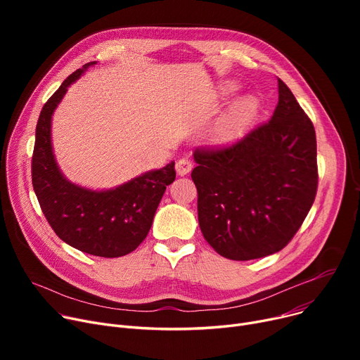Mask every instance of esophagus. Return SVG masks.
Returning <instances> with one entry per match:
<instances>
[{"instance_id": "34e87169", "label": "esophagus", "mask_w": 360, "mask_h": 360, "mask_svg": "<svg viewBox=\"0 0 360 360\" xmlns=\"http://www.w3.org/2000/svg\"><path fill=\"white\" fill-rule=\"evenodd\" d=\"M193 166H194V165H193V162H191L190 159L182 158V159H179V160L176 162V172H178V175L184 176V175L191 172Z\"/></svg>"}]
</instances>
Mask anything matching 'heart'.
I'll list each match as a JSON object with an SVG mask.
<instances>
[{"label": "heart", "mask_w": 360, "mask_h": 360, "mask_svg": "<svg viewBox=\"0 0 360 360\" xmlns=\"http://www.w3.org/2000/svg\"><path fill=\"white\" fill-rule=\"evenodd\" d=\"M224 91H226V93H229V91H232V86H228V87H224Z\"/></svg>", "instance_id": "heart-1"}]
</instances>
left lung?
I'll list each match as a JSON object with an SVG mask.
<instances>
[{"label":"left lung","instance_id":"obj_1","mask_svg":"<svg viewBox=\"0 0 360 360\" xmlns=\"http://www.w3.org/2000/svg\"><path fill=\"white\" fill-rule=\"evenodd\" d=\"M277 83L270 121L228 144L194 151L200 229L224 258L248 261L285 248L316 195L314 124L290 89Z\"/></svg>","mask_w":360,"mask_h":360}]
</instances>
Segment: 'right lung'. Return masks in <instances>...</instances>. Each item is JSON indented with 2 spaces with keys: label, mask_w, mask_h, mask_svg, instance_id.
<instances>
[{
  "label": "right lung",
  "mask_w": 360,
  "mask_h": 360,
  "mask_svg": "<svg viewBox=\"0 0 360 360\" xmlns=\"http://www.w3.org/2000/svg\"><path fill=\"white\" fill-rule=\"evenodd\" d=\"M96 61L64 80L44 105L36 125L32 184L53 232L82 252L117 258L134 251L146 239L166 186L175 181V163L150 170L115 190L91 191L71 184L56 166L51 143V118L71 83Z\"/></svg>",
  "instance_id": "add662e5"
}]
</instances>
